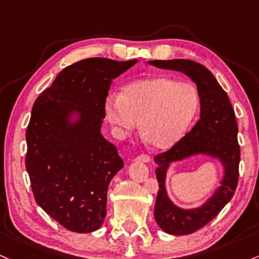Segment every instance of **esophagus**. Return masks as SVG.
Segmentation results:
<instances>
[{"mask_svg": "<svg viewBox=\"0 0 259 259\" xmlns=\"http://www.w3.org/2000/svg\"><path fill=\"white\" fill-rule=\"evenodd\" d=\"M150 160H151V158H150V156L147 155H140L135 158V161H139V162H150Z\"/></svg>", "mask_w": 259, "mask_h": 259, "instance_id": "esophagus-1", "label": "esophagus"}]
</instances>
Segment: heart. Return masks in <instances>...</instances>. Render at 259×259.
I'll list each match as a JSON object with an SVG mask.
<instances>
[{
	"instance_id": "obj_1",
	"label": "heart",
	"mask_w": 259,
	"mask_h": 259,
	"mask_svg": "<svg viewBox=\"0 0 259 259\" xmlns=\"http://www.w3.org/2000/svg\"><path fill=\"white\" fill-rule=\"evenodd\" d=\"M198 108V92L192 84L156 76L132 82L121 96H108L104 112L119 135L130 134L140 123L145 140L167 150L186 135Z\"/></svg>"
}]
</instances>
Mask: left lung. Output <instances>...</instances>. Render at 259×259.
<instances>
[{
  "instance_id": "8db88e82",
  "label": "left lung",
  "mask_w": 259,
  "mask_h": 259,
  "mask_svg": "<svg viewBox=\"0 0 259 259\" xmlns=\"http://www.w3.org/2000/svg\"><path fill=\"white\" fill-rule=\"evenodd\" d=\"M149 64L158 69L186 73L197 84L200 119L168 151L158 153L153 158L157 164L156 177L160 187L153 211L156 223L169 235H188L210 223L234 197L240 163L238 127L235 112L227 93L219 84L214 75L199 62L173 59L149 61ZM197 154L218 159L224 167V176L221 187L203 206L194 209H182L173 204L166 194V171L173 161Z\"/></svg>"
}]
</instances>
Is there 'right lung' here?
<instances>
[{
  "mask_svg": "<svg viewBox=\"0 0 259 259\" xmlns=\"http://www.w3.org/2000/svg\"><path fill=\"white\" fill-rule=\"evenodd\" d=\"M136 62H75L33 104L25 168L38 205L70 231L93 232L106 218L108 187L124 162L101 133L104 106L113 79Z\"/></svg>",
  "mask_w": 259,
  "mask_h": 259,
  "instance_id": "add662e5",
  "label": "right lung"
}]
</instances>
